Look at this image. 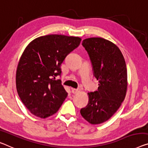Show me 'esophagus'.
I'll use <instances>...</instances> for the list:
<instances>
[{
	"instance_id": "esophagus-1",
	"label": "esophagus",
	"mask_w": 148,
	"mask_h": 148,
	"mask_svg": "<svg viewBox=\"0 0 148 148\" xmlns=\"http://www.w3.org/2000/svg\"><path fill=\"white\" fill-rule=\"evenodd\" d=\"M79 90H80V89H79V88H71V92H72V93H73V94H76V93L79 92Z\"/></svg>"
}]
</instances>
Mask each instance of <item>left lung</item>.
Returning a JSON list of instances; mask_svg holds the SVG:
<instances>
[{
  "label": "left lung",
  "instance_id": "left-lung-1",
  "mask_svg": "<svg viewBox=\"0 0 148 148\" xmlns=\"http://www.w3.org/2000/svg\"><path fill=\"white\" fill-rule=\"evenodd\" d=\"M92 63L99 87L88 95L87 105L81 114L92 124L108 120L124 101L127 90V69L124 56L114 44L102 38L83 41Z\"/></svg>",
  "mask_w": 148,
  "mask_h": 148
}]
</instances>
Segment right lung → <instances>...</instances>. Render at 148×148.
<instances>
[{
	"label": "right lung",
	"instance_id": "add662e5",
	"mask_svg": "<svg viewBox=\"0 0 148 148\" xmlns=\"http://www.w3.org/2000/svg\"><path fill=\"white\" fill-rule=\"evenodd\" d=\"M79 37L51 34L36 38L27 45L18 65V94L32 114L45 119L58 112L67 92L60 79L61 63L80 44Z\"/></svg>",
	"mask_w": 148,
	"mask_h": 148
}]
</instances>
